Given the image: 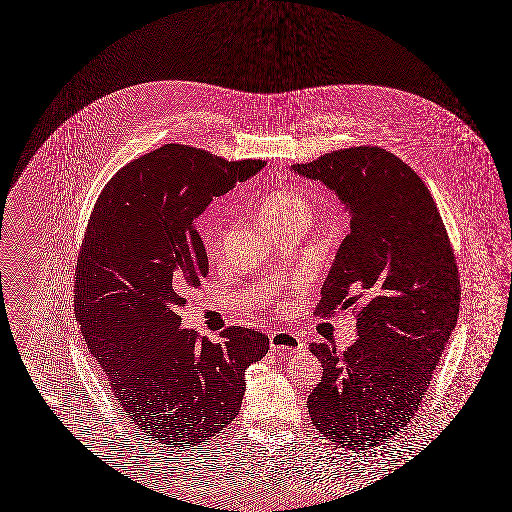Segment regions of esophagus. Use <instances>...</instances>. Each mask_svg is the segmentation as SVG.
Here are the masks:
<instances>
[{"label": "esophagus", "mask_w": 512, "mask_h": 512, "mask_svg": "<svg viewBox=\"0 0 512 512\" xmlns=\"http://www.w3.org/2000/svg\"><path fill=\"white\" fill-rule=\"evenodd\" d=\"M270 346H272V350L282 353L306 350V342L300 336L293 335L289 331H274L270 335Z\"/></svg>", "instance_id": "esophagus-1"}]
</instances>
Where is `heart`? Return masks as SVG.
<instances>
[{"instance_id": "1", "label": "heart", "mask_w": 512, "mask_h": 512, "mask_svg": "<svg viewBox=\"0 0 512 512\" xmlns=\"http://www.w3.org/2000/svg\"><path fill=\"white\" fill-rule=\"evenodd\" d=\"M259 217L270 230L280 229L285 223L304 221L312 217V204L306 194L295 189H278L265 194L259 202Z\"/></svg>"}]
</instances>
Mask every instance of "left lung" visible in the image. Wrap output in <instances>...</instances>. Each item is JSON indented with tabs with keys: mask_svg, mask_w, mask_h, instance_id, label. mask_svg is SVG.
Wrapping results in <instances>:
<instances>
[{
	"mask_svg": "<svg viewBox=\"0 0 512 512\" xmlns=\"http://www.w3.org/2000/svg\"><path fill=\"white\" fill-rule=\"evenodd\" d=\"M293 170L325 183L352 215L314 314L353 306L359 338L342 353L310 344L323 367L310 420L344 448L378 446L418 412L456 327V255L429 189L386 149H338Z\"/></svg>",
	"mask_w": 512,
	"mask_h": 512,
	"instance_id": "1",
	"label": "left lung"
}]
</instances>
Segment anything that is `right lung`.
<instances>
[{"label":"right lung","instance_id":"right-lung-1","mask_svg":"<svg viewBox=\"0 0 512 512\" xmlns=\"http://www.w3.org/2000/svg\"><path fill=\"white\" fill-rule=\"evenodd\" d=\"M265 164L166 143L123 166L92 208L75 318L119 410L151 441L189 448L221 433L240 412L247 367L268 352V336L240 325L219 342L179 329L185 295L210 270L196 217Z\"/></svg>","mask_w":512,"mask_h":512}]
</instances>
